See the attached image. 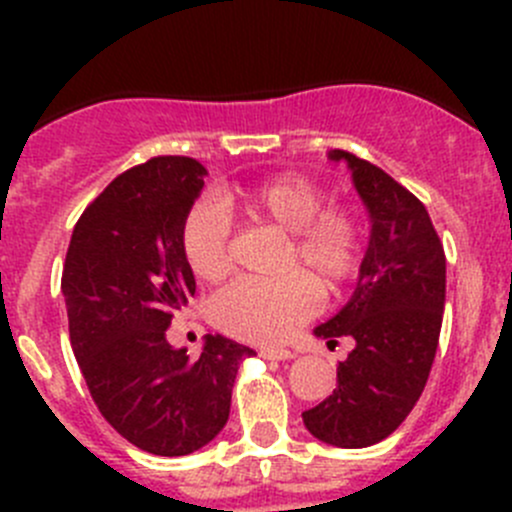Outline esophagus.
<instances>
[{"label":"esophagus","mask_w":512,"mask_h":512,"mask_svg":"<svg viewBox=\"0 0 512 512\" xmlns=\"http://www.w3.org/2000/svg\"><path fill=\"white\" fill-rule=\"evenodd\" d=\"M260 356L262 359H270V361H287V359H294V352H289V349H282V347H267V349H260Z\"/></svg>","instance_id":"34e87169"}]
</instances>
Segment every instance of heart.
<instances>
[{
  "label": "heart",
  "instance_id": "obj_1",
  "mask_svg": "<svg viewBox=\"0 0 512 512\" xmlns=\"http://www.w3.org/2000/svg\"><path fill=\"white\" fill-rule=\"evenodd\" d=\"M327 204L324 190L304 175H280L247 188L220 190L200 200L180 232L185 262L203 282L223 280L230 270V220L240 213L252 225L287 235L280 280H240L210 302L215 327L232 337L275 344L319 312V289L339 292L359 275L364 227L347 205Z\"/></svg>",
  "mask_w": 512,
  "mask_h": 512
}]
</instances>
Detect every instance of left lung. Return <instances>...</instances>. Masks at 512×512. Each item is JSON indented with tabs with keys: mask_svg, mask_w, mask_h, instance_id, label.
<instances>
[{
	"mask_svg": "<svg viewBox=\"0 0 512 512\" xmlns=\"http://www.w3.org/2000/svg\"><path fill=\"white\" fill-rule=\"evenodd\" d=\"M347 160L371 215V240L347 307L314 329L317 337H349L354 349L337 366L332 396L304 411V426L337 448L384 441L423 394L446 304V255L428 210L379 165L354 153Z\"/></svg>",
	"mask_w": 512,
	"mask_h": 512,
	"instance_id": "8db88e82",
	"label": "left lung"
}]
</instances>
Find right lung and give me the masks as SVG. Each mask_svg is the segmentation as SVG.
Masks as SVG:
<instances>
[{
	"mask_svg": "<svg viewBox=\"0 0 512 512\" xmlns=\"http://www.w3.org/2000/svg\"><path fill=\"white\" fill-rule=\"evenodd\" d=\"M205 168L158 156L113 178L86 205L66 252L61 292L91 399L126 441L153 456H188L230 416L250 347L208 334L198 359L165 339L195 294L180 232Z\"/></svg>",
	"mask_w": 512,
	"mask_h": 512,
	"instance_id": "add662e5",
	"label": "right lung"
}]
</instances>
